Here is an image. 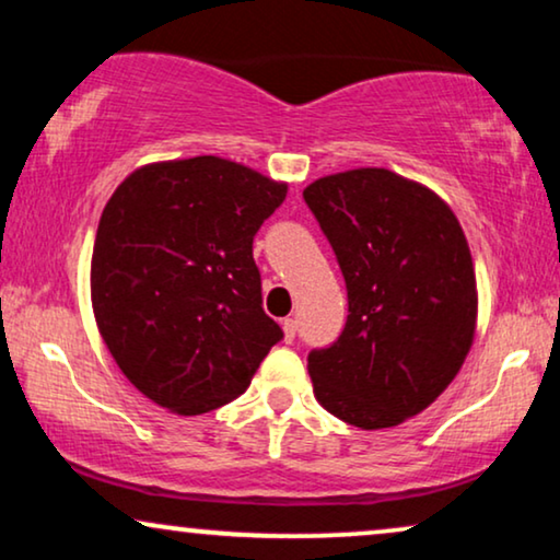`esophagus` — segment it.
<instances>
[{
	"mask_svg": "<svg viewBox=\"0 0 560 560\" xmlns=\"http://www.w3.org/2000/svg\"><path fill=\"white\" fill-rule=\"evenodd\" d=\"M282 331H285V341L290 343L295 339V331H298V320L295 318H285L282 320Z\"/></svg>",
	"mask_w": 560,
	"mask_h": 560,
	"instance_id": "34e87169",
	"label": "esophagus"
}]
</instances>
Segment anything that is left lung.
Wrapping results in <instances>:
<instances>
[{"instance_id":"1","label":"left lung","mask_w":560,"mask_h":560,"mask_svg":"<svg viewBox=\"0 0 560 560\" xmlns=\"http://www.w3.org/2000/svg\"><path fill=\"white\" fill-rule=\"evenodd\" d=\"M347 282L339 339L308 354L316 400L377 431L425 410L462 370L477 328V278L454 211L385 167L303 190Z\"/></svg>"}]
</instances>
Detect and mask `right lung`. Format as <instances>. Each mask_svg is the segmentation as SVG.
I'll list each match as a JSON object with an SVG mask.
<instances>
[{
	"label": "right lung",
	"mask_w": 560,
	"mask_h": 560,
	"mask_svg": "<svg viewBox=\"0 0 560 560\" xmlns=\"http://www.w3.org/2000/svg\"><path fill=\"white\" fill-rule=\"evenodd\" d=\"M288 186L213 155L144 165L104 206L91 255L98 334L152 402L201 416L249 387L282 328L252 242Z\"/></svg>",
	"instance_id": "obj_1"
}]
</instances>
